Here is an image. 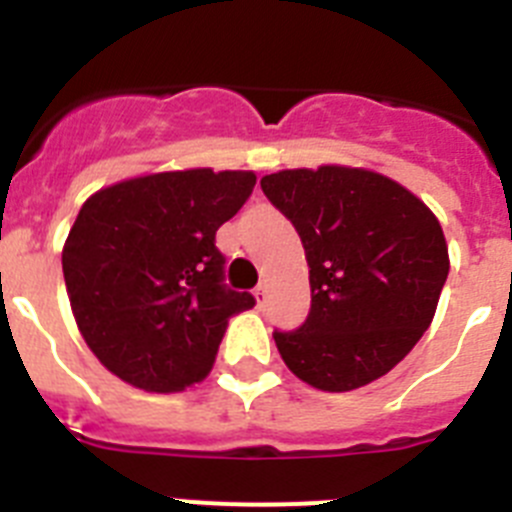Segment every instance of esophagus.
Wrapping results in <instances>:
<instances>
[{
  "label": "esophagus",
  "instance_id": "obj_1",
  "mask_svg": "<svg viewBox=\"0 0 512 512\" xmlns=\"http://www.w3.org/2000/svg\"><path fill=\"white\" fill-rule=\"evenodd\" d=\"M266 295H269V289H266V284H259V287L253 289V297H256V302H259V305H264Z\"/></svg>",
  "mask_w": 512,
  "mask_h": 512
}]
</instances>
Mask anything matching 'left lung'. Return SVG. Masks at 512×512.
Here are the masks:
<instances>
[{"mask_svg":"<svg viewBox=\"0 0 512 512\" xmlns=\"http://www.w3.org/2000/svg\"><path fill=\"white\" fill-rule=\"evenodd\" d=\"M261 189L310 266V315L274 333L289 372L323 392L384 377L428 330L449 277L438 217L395 179L354 166L284 169Z\"/></svg>","mask_w":512,"mask_h":512,"instance_id":"8db88e82","label":"left lung"}]
</instances>
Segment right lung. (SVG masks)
<instances>
[{"instance_id":"1","label":"right lung","mask_w":512,"mask_h":512,"mask_svg":"<svg viewBox=\"0 0 512 512\" xmlns=\"http://www.w3.org/2000/svg\"><path fill=\"white\" fill-rule=\"evenodd\" d=\"M253 184V171H161L81 205L61 253L66 292L87 346L122 382L146 392L202 382L228 320L256 305L225 287L215 248Z\"/></svg>"}]
</instances>
